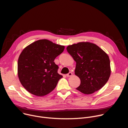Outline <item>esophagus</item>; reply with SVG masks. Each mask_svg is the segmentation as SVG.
<instances>
[{
	"label": "esophagus",
	"instance_id": "1",
	"mask_svg": "<svg viewBox=\"0 0 128 128\" xmlns=\"http://www.w3.org/2000/svg\"><path fill=\"white\" fill-rule=\"evenodd\" d=\"M72 75V74L71 72H70L68 74H66V76L67 77H70Z\"/></svg>",
	"mask_w": 128,
	"mask_h": 128
}]
</instances>
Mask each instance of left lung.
<instances>
[{"label":"left lung","instance_id":"8db88e82","mask_svg":"<svg viewBox=\"0 0 128 128\" xmlns=\"http://www.w3.org/2000/svg\"><path fill=\"white\" fill-rule=\"evenodd\" d=\"M66 50L76 62L75 74L80 79L76 89L90 94L101 89L110 75L108 55L97 45L89 42L68 46Z\"/></svg>","mask_w":128,"mask_h":128}]
</instances>
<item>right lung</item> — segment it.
Instances as JSON below:
<instances>
[{
	"instance_id": "obj_1",
	"label": "right lung",
	"mask_w": 128,
	"mask_h": 128,
	"mask_svg": "<svg viewBox=\"0 0 128 128\" xmlns=\"http://www.w3.org/2000/svg\"><path fill=\"white\" fill-rule=\"evenodd\" d=\"M64 48L63 46L41 39L22 51L18 59V73L20 82L27 91L42 96L54 89L63 76L58 73V66L54 60Z\"/></svg>"
}]
</instances>
